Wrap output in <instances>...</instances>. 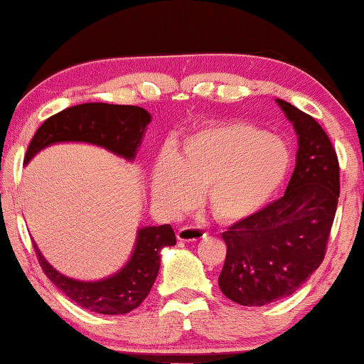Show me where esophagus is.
<instances>
[{"instance_id": "34e87169", "label": "esophagus", "mask_w": 364, "mask_h": 364, "mask_svg": "<svg viewBox=\"0 0 364 364\" xmlns=\"http://www.w3.org/2000/svg\"><path fill=\"white\" fill-rule=\"evenodd\" d=\"M207 232L200 228H193V225H186L177 230V239L183 240V242H193V240L204 239Z\"/></svg>"}]
</instances>
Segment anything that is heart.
Returning a JSON list of instances; mask_svg holds the SVG:
<instances>
[{
  "label": "heart",
  "instance_id": "heart-1",
  "mask_svg": "<svg viewBox=\"0 0 364 364\" xmlns=\"http://www.w3.org/2000/svg\"><path fill=\"white\" fill-rule=\"evenodd\" d=\"M289 167L291 152L279 136L247 124H219L187 135L176 155H160L150 191L171 217L196 205L205 191L217 219L239 223L274 197Z\"/></svg>",
  "mask_w": 364,
  "mask_h": 364
}]
</instances>
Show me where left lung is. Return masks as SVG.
<instances>
[{
	"label": "left lung",
	"instance_id": "left-lung-1",
	"mask_svg": "<svg viewBox=\"0 0 364 364\" xmlns=\"http://www.w3.org/2000/svg\"><path fill=\"white\" fill-rule=\"evenodd\" d=\"M276 102L299 149L284 196L223 232L219 287L240 306L274 303L304 284L323 262L338 207L339 164L326 132L308 113Z\"/></svg>",
	"mask_w": 364,
	"mask_h": 364
}]
</instances>
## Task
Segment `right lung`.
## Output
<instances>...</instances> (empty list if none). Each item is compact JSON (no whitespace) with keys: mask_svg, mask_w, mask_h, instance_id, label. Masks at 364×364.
Listing matches in <instances>:
<instances>
[{"mask_svg":"<svg viewBox=\"0 0 364 364\" xmlns=\"http://www.w3.org/2000/svg\"><path fill=\"white\" fill-rule=\"evenodd\" d=\"M150 120V113L135 105L82 103L70 107L50 117L36 130L28 145L25 165L40 150L58 141H85L134 160ZM167 245H176L171 225L141 228L132 257L119 272L102 281H77L51 267L33 242L46 277L78 306L98 314H127L139 308L157 279L160 251Z\"/></svg>","mask_w":364,"mask_h":364,"instance_id":"add662e5","label":"right lung"}]
</instances>
